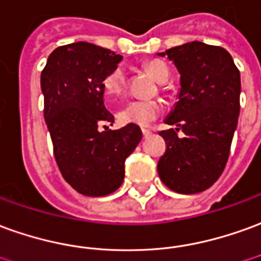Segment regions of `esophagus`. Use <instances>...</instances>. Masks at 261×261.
I'll list each match as a JSON object with an SVG mask.
<instances>
[{
    "label": "esophagus",
    "mask_w": 261,
    "mask_h": 261,
    "mask_svg": "<svg viewBox=\"0 0 261 261\" xmlns=\"http://www.w3.org/2000/svg\"><path fill=\"white\" fill-rule=\"evenodd\" d=\"M141 131H143V137H144V138H147V137H148L149 134H151V131L147 130V128H143V130H141Z\"/></svg>",
    "instance_id": "obj_1"
}]
</instances>
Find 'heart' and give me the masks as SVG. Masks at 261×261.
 <instances>
[{
  "mask_svg": "<svg viewBox=\"0 0 261 261\" xmlns=\"http://www.w3.org/2000/svg\"><path fill=\"white\" fill-rule=\"evenodd\" d=\"M144 69L158 82H167L169 69L164 62L152 59L144 63ZM103 92L109 99H116L124 92L125 74L123 67H114L106 74L101 82ZM164 110V106L158 100H131L117 112V120L121 124H136L145 127L151 124Z\"/></svg>",
  "mask_w": 261,
  "mask_h": 261,
  "instance_id": "obj_1",
  "label": "heart"
}]
</instances>
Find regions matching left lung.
Returning a JSON list of instances; mask_svg holds the SVG:
<instances>
[{"label": "left lung", "instance_id": "8db88e82", "mask_svg": "<svg viewBox=\"0 0 261 261\" xmlns=\"http://www.w3.org/2000/svg\"><path fill=\"white\" fill-rule=\"evenodd\" d=\"M161 55L181 73V92L165 120L176 128L160 133L167 149L158 175L174 192L198 194L218 181L229 158L240 112V72L226 49L203 42H188Z\"/></svg>", "mask_w": 261, "mask_h": 261}]
</instances>
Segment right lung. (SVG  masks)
Masks as SVG:
<instances>
[{
	"label": "right lung",
	"mask_w": 261,
	"mask_h": 261,
	"mask_svg": "<svg viewBox=\"0 0 261 261\" xmlns=\"http://www.w3.org/2000/svg\"><path fill=\"white\" fill-rule=\"evenodd\" d=\"M121 55L87 42L56 48L41 74L43 116L62 176L85 196L113 194L124 181L125 158L141 141L136 124L100 132L114 123L103 101L101 82Z\"/></svg>",
	"instance_id": "add662e5"
}]
</instances>
